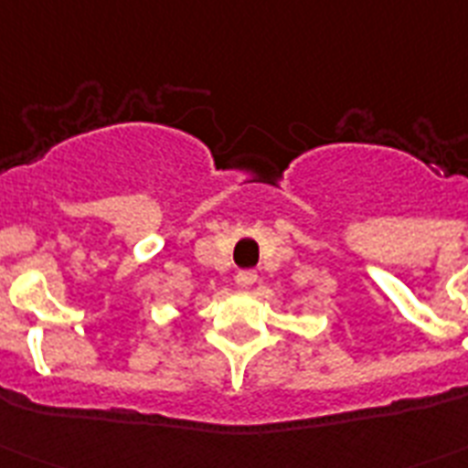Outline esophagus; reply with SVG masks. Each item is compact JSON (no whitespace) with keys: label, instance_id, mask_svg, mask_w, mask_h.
<instances>
[{"label":"esophagus","instance_id":"obj_1","mask_svg":"<svg viewBox=\"0 0 468 468\" xmlns=\"http://www.w3.org/2000/svg\"><path fill=\"white\" fill-rule=\"evenodd\" d=\"M256 277V270H241V272H237V284L239 287H250Z\"/></svg>","mask_w":468,"mask_h":468}]
</instances>
